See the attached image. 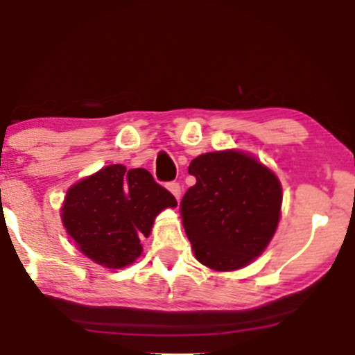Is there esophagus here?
<instances>
[{"instance_id":"34e87169","label":"esophagus","mask_w":355,"mask_h":355,"mask_svg":"<svg viewBox=\"0 0 355 355\" xmlns=\"http://www.w3.org/2000/svg\"><path fill=\"white\" fill-rule=\"evenodd\" d=\"M168 190L172 191V195L175 198H177V200H180V197H182V187H180V183H168Z\"/></svg>"}]
</instances>
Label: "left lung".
<instances>
[{
  "label": "left lung",
  "instance_id": "obj_1",
  "mask_svg": "<svg viewBox=\"0 0 355 355\" xmlns=\"http://www.w3.org/2000/svg\"><path fill=\"white\" fill-rule=\"evenodd\" d=\"M189 173L197 183L182 198V223L195 259L217 272L247 267L262 255L280 220L277 175L240 150L203 153Z\"/></svg>",
  "mask_w": 355,
  "mask_h": 355
}]
</instances>
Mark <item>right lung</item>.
<instances>
[{"mask_svg":"<svg viewBox=\"0 0 355 355\" xmlns=\"http://www.w3.org/2000/svg\"><path fill=\"white\" fill-rule=\"evenodd\" d=\"M177 200L145 168L108 165L67 191L61 222L83 255L107 268L132 266L157 215Z\"/></svg>","mask_w":355,"mask_h":355,"instance_id":"1","label":"right lung"}]
</instances>
